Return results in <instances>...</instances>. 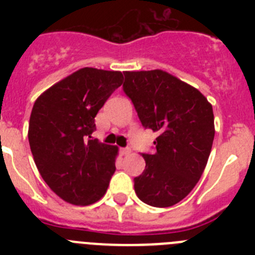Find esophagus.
Segmentation results:
<instances>
[{
	"instance_id": "1",
	"label": "esophagus",
	"mask_w": 255,
	"mask_h": 255,
	"mask_svg": "<svg viewBox=\"0 0 255 255\" xmlns=\"http://www.w3.org/2000/svg\"><path fill=\"white\" fill-rule=\"evenodd\" d=\"M130 152H131V150H130V148H121L120 149L121 155H128Z\"/></svg>"
}]
</instances>
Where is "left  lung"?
<instances>
[{"mask_svg":"<svg viewBox=\"0 0 255 255\" xmlns=\"http://www.w3.org/2000/svg\"><path fill=\"white\" fill-rule=\"evenodd\" d=\"M123 89L145 129L158 132L155 152L141 153L145 170L134 179L148 206L179 203L199 181L215 138L212 105L194 87L163 70L125 71Z\"/></svg>","mask_w":255,"mask_h":255,"instance_id":"1","label":"left lung"}]
</instances>
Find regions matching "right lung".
Listing matches in <instances>:
<instances>
[{
    "label": "right lung",
    "mask_w": 255,
    "mask_h": 255,
    "mask_svg": "<svg viewBox=\"0 0 255 255\" xmlns=\"http://www.w3.org/2000/svg\"><path fill=\"white\" fill-rule=\"evenodd\" d=\"M120 71L84 67L40 94L31 110L28 138L40 176L75 206L106 194L119 148L92 139L94 117L123 84Z\"/></svg>",
    "instance_id": "add662e5"
}]
</instances>
